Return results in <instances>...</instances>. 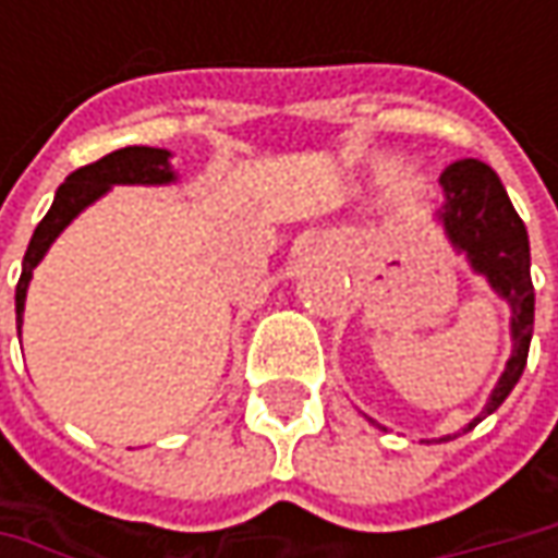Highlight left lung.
<instances>
[{"instance_id": "1", "label": "left lung", "mask_w": 558, "mask_h": 558, "mask_svg": "<svg viewBox=\"0 0 558 558\" xmlns=\"http://www.w3.org/2000/svg\"><path fill=\"white\" fill-rule=\"evenodd\" d=\"M444 210L440 220L450 242L465 251L469 264L487 276L494 291L512 307V356L506 363L494 395L487 397L482 416H475L462 432H472L484 416H490L515 381L522 378L534 332V286H531V247L522 217L506 195L500 177L475 158H462L440 173Z\"/></svg>"}]
</instances>
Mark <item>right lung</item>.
Returning <instances> with one entry per match:
<instances>
[{
  "instance_id": "1",
  "label": "right lung",
  "mask_w": 558,
  "mask_h": 558,
  "mask_svg": "<svg viewBox=\"0 0 558 558\" xmlns=\"http://www.w3.org/2000/svg\"><path fill=\"white\" fill-rule=\"evenodd\" d=\"M167 158H170V151H163V148L126 145V148H118V151H111V155H105V158H98V161L86 163V167H76L74 173L58 185L49 214L39 220L36 229H33L31 245H27V254H24V267H21V279H17V289H14L17 335H21V313H24V298H27V286H31L33 269L43 260V254L49 251V245L54 242V235L71 223L86 204H93L96 198H101L111 185L170 183V180H173V170H170Z\"/></svg>"
}]
</instances>
